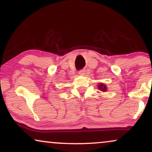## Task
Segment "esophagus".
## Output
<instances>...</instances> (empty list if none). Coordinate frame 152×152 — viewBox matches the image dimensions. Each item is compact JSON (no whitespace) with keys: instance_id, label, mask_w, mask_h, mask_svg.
Listing matches in <instances>:
<instances>
[{"instance_id":"obj_1","label":"esophagus","mask_w":152,"mask_h":152,"mask_svg":"<svg viewBox=\"0 0 152 152\" xmlns=\"http://www.w3.org/2000/svg\"><path fill=\"white\" fill-rule=\"evenodd\" d=\"M78 73H79V75H84L85 74V69H81V70H80L78 72Z\"/></svg>"}]
</instances>
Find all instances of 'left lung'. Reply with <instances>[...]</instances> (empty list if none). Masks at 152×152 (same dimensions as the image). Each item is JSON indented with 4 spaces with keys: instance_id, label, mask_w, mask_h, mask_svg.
<instances>
[{
    "instance_id": "left-lung-1",
    "label": "left lung",
    "mask_w": 152,
    "mask_h": 152,
    "mask_svg": "<svg viewBox=\"0 0 152 152\" xmlns=\"http://www.w3.org/2000/svg\"><path fill=\"white\" fill-rule=\"evenodd\" d=\"M98 88H99V89H100V90H102V91H104V92L106 91V90H107L106 86H105V85L101 84V83L98 85Z\"/></svg>"
}]
</instances>
